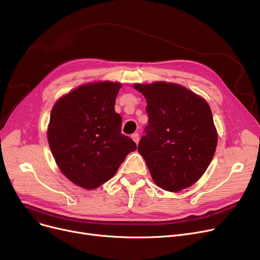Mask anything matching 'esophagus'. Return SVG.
I'll list each match as a JSON object with an SVG mask.
<instances>
[{
	"instance_id": "34e87169",
	"label": "esophagus",
	"mask_w": 260,
	"mask_h": 260,
	"mask_svg": "<svg viewBox=\"0 0 260 260\" xmlns=\"http://www.w3.org/2000/svg\"><path fill=\"white\" fill-rule=\"evenodd\" d=\"M132 139L136 142L137 144H138V142H139V139H140V137H139V134L138 133H134L133 135H132Z\"/></svg>"
}]
</instances>
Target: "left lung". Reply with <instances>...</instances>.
<instances>
[{
  "label": "left lung",
  "instance_id": "left-lung-1",
  "mask_svg": "<svg viewBox=\"0 0 260 260\" xmlns=\"http://www.w3.org/2000/svg\"><path fill=\"white\" fill-rule=\"evenodd\" d=\"M135 89L148 103L149 124L138 152L154 183L174 192L193 185L206 171L217 148L209 105L177 84H137Z\"/></svg>",
  "mask_w": 260,
  "mask_h": 260
}]
</instances>
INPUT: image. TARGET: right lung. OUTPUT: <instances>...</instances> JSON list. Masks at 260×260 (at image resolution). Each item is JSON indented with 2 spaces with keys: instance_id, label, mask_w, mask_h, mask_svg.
I'll return each instance as SVG.
<instances>
[{
  "instance_id": "1",
  "label": "right lung",
  "mask_w": 260,
  "mask_h": 260,
  "mask_svg": "<svg viewBox=\"0 0 260 260\" xmlns=\"http://www.w3.org/2000/svg\"><path fill=\"white\" fill-rule=\"evenodd\" d=\"M120 88L111 82L83 85L52 109L48 129L52 154L66 177L85 189L106 183L137 149L121 133L122 118L115 111Z\"/></svg>"
}]
</instances>
